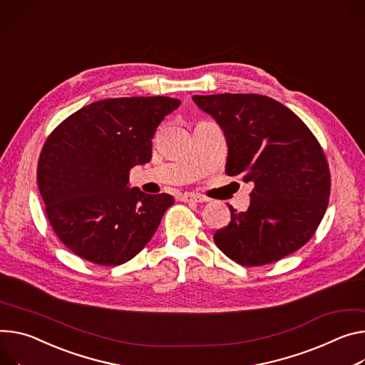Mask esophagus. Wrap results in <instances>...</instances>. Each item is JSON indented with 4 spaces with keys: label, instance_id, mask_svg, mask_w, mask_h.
I'll use <instances>...</instances> for the list:
<instances>
[{
    "label": "esophagus",
    "instance_id": "1",
    "mask_svg": "<svg viewBox=\"0 0 365 365\" xmlns=\"http://www.w3.org/2000/svg\"><path fill=\"white\" fill-rule=\"evenodd\" d=\"M179 201L182 202H207L208 200L201 195H195V193H180L179 195Z\"/></svg>",
    "mask_w": 365,
    "mask_h": 365
}]
</instances>
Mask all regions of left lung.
I'll return each instance as SVG.
<instances>
[{"instance_id":"left-lung-1","label":"left lung","mask_w":365,"mask_h":365,"mask_svg":"<svg viewBox=\"0 0 365 365\" xmlns=\"http://www.w3.org/2000/svg\"><path fill=\"white\" fill-rule=\"evenodd\" d=\"M224 130L225 173L252 182L250 205L228 207L214 242L243 267H262L303 247L316 233L330 195L326 155L309 126L262 94L193 96Z\"/></svg>"}]
</instances>
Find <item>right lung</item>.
<instances>
[{"label": "right lung", "instance_id": "add662e5", "mask_svg": "<svg viewBox=\"0 0 365 365\" xmlns=\"http://www.w3.org/2000/svg\"><path fill=\"white\" fill-rule=\"evenodd\" d=\"M179 98L119 97L94 102L62 120L38 161V186L58 239L102 267L134 257L175 200L128 187L129 172L151 160L154 134Z\"/></svg>", "mask_w": 365, "mask_h": 365}]
</instances>
